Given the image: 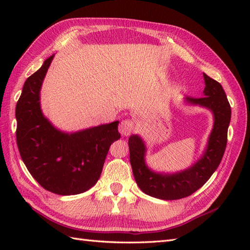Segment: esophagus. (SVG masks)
<instances>
[{"instance_id": "obj_1", "label": "esophagus", "mask_w": 250, "mask_h": 250, "mask_svg": "<svg viewBox=\"0 0 250 250\" xmlns=\"http://www.w3.org/2000/svg\"><path fill=\"white\" fill-rule=\"evenodd\" d=\"M135 129V124L132 119H125L119 125V132L124 136H129Z\"/></svg>"}]
</instances>
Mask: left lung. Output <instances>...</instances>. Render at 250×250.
Instances as JSON below:
<instances>
[{"mask_svg": "<svg viewBox=\"0 0 250 250\" xmlns=\"http://www.w3.org/2000/svg\"><path fill=\"white\" fill-rule=\"evenodd\" d=\"M204 75L205 89L202 98H187L192 104L209 108L214 114V128L207 149L200 160L184 172L162 175L153 173L145 164V145L140 136L129 139L130 163L136 184L143 192L161 200L187 198L200 189L216 171L221 162L228 141V128L231 120V106L225 90L215 79Z\"/></svg>", "mask_w": 250, "mask_h": 250, "instance_id": "1", "label": "left lung"}]
</instances>
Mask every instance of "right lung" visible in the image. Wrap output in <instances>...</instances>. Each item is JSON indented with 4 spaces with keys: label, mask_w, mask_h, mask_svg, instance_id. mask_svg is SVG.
I'll return each instance as SVG.
<instances>
[{
    "label": "right lung",
    "mask_w": 250,
    "mask_h": 250,
    "mask_svg": "<svg viewBox=\"0 0 250 250\" xmlns=\"http://www.w3.org/2000/svg\"><path fill=\"white\" fill-rule=\"evenodd\" d=\"M54 56L26 79L16 105V139L21 159L44 189L78 194L97 184L109 146L120 139L119 121L76 133L58 131L42 114L40 90Z\"/></svg>",
    "instance_id": "right-lung-1"
}]
</instances>
